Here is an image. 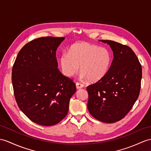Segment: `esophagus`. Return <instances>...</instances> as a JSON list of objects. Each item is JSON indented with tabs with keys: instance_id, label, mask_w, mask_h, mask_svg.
Instances as JSON below:
<instances>
[{
	"instance_id": "esophagus-1",
	"label": "esophagus",
	"mask_w": 151,
	"mask_h": 151,
	"mask_svg": "<svg viewBox=\"0 0 151 151\" xmlns=\"http://www.w3.org/2000/svg\"><path fill=\"white\" fill-rule=\"evenodd\" d=\"M84 86V85L81 83H76V88L77 89H81V88H82Z\"/></svg>"
}]
</instances>
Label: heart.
I'll use <instances>...</instances> for the list:
<instances>
[{
	"label": "heart",
	"mask_w": 151,
	"mask_h": 151,
	"mask_svg": "<svg viewBox=\"0 0 151 151\" xmlns=\"http://www.w3.org/2000/svg\"><path fill=\"white\" fill-rule=\"evenodd\" d=\"M60 65L63 74L71 77L80 70L81 77L88 79L90 82H97L107 75L112 63V56L109 50L87 42L73 44L68 52L62 53Z\"/></svg>",
	"instance_id": "b5f03b06"
}]
</instances>
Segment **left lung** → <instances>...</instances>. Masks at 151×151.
<instances>
[{"label":"left lung","mask_w":151,"mask_h":151,"mask_svg":"<svg viewBox=\"0 0 151 151\" xmlns=\"http://www.w3.org/2000/svg\"><path fill=\"white\" fill-rule=\"evenodd\" d=\"M107 43L113 52L109 72L99 81L87 86L88 109L95 119L114 123L126 116L139 94L142 66L129 47L111 40Z\"/></svg>","instance_id":"8db88e82"}]
</instances>
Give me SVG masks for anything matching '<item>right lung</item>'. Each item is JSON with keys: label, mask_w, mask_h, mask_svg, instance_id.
Listing matches in <instances>:
<instances>
[{"label": "right lung", "mask_w": 151, "mask_h": 151, "mask_svg": "<svg viewBox=\"0 0 151 151\" xmlns=\"http://www.w3.org/2000/svg\"><path fill=\"white\" fill-rule=\"evenodd\" d=\"M64 37H42L22 48L12 69L18 107L33 122L44 126L59 123L67 115L75 83L58 68L56 51Z\"/></svg>", "instance_id": "obj_1"}]
</instances>
